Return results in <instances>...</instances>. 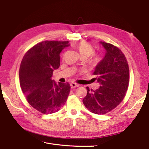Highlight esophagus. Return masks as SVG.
<instances>
[{
  "instance_id": "34e87169",
  "label": "esophagus",
  "mask_w": 149,
  "mask_h": 149,
  "mask_svg": "<svg viewBox=\"0 0 149 149\" xmlns=\"http://www.w3.org/2000/svg\"><path fill=\"white\" fill-rule=\"evenodd\" d=\"M70 86L72 88H76L79 86V84H77V83H72L70 84Z\"/></svg>"
}]
</instances>
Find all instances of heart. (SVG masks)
I'll list each match as a JSON object with an SVG mask.
<instances>
[{
    "instance_id": "1",
    "label": "heart",
    "mask_w": 149,
    "mask_h": 149,
    "mask_svg": "<svg viewBox=\"0 0 149 149\" xmlns=\"http://www.w3.org/2000/svg\"><path fill=\"white\" fill-rule=\"evenodd\" d=\"M75 48L80 53L81 56L88 58L94 52L93 47L90 43L86 42H81L75 46ZM100 56L98 54H94L91 58V62L92 63H97L100 61Z\"/></svg>"
}]
</instances>
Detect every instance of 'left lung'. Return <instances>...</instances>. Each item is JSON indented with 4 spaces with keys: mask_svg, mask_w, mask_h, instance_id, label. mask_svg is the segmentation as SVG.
Masks as SVG:
<instances>
[{
    "mask_svg": "<svg viewBox=\"0 0 149 149\" xmlns=\"http://www.w3.org/2000/svg\"><path fill=\"white\" fill-rule=\"evenodd\" d=\"M105 56L98 63L93 75L100 86L96 90L86 87L83 102L90 112L104 115L118 106L125 97L129 81V70L125 55L118 47L104 42Z\"/></svg>",
    "mask_w": 149,
    "mask_h": 149,
    "instance_id": "left-lung-1",
    "label": "left lung"
}]
</instances>
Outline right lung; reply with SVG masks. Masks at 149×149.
Returning <instances> with one entry per match:
<instances>
[{
    "label": "right lung",
    "instance_id": "obj_1",
    "mask_svg": "<svg viewBox=\"0 0 149 149\" xmlns=\"http://www.w3.org/2000/svg\"><path fill=\"white\" fill-rule=\"evenodd\" d=\"M70 45L64 41H44L30 49L22 60L19 78L28 103L43 114L58 111L70 91L68 83L52 79L54 70L60 65V53Z\"/></svg>",
    "mask_w": 149,
    "mask_h": 149
}]
</instances>
